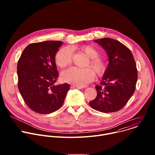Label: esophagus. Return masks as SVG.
I'll return each mask as SVG.
<instances>
[{
	"label": "esophagus",
	"mask_w": 155,
	"mask_h": 155,
	"mask_svg": "<svg viewBox=\"0 0 155 155\" xmlns=\"http://www.w3.org/2000/svg\"><path fill=\"white\" fill-rule=\"evenodd\" d=\"M71 88H72V89H79V90H81L82 87H80V86H77L76 85H74V84H72L71 86Z\"/></svg>",
	"instance_id": "34e87169"
}]
</instances>
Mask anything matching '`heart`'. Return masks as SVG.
<instances>
[{"mask_svg": "<svg viewBox=\"0 0 155 155\" xmlns=\"http://www.w3.org/2000/svg\"><path fill=\"white\" fill-rule=\"evenodd\" d=\"M82 51L91 59L90 65L99 75L103 74L106 70V65L104 60L97 58L99 51L91 46H84ZM73 50L71 47H64L59 50L55 56L56 64L60 68H64L71 64ZM62 80L77 86L83 87L91 82L94 78V73L91 68L81 69L72 67L63 71L61 74Z\"/></svg>", "mask_w": 155, "mask_h": 155, "instance_id": "b5f03b06", "label": "heart"}]
</instances>
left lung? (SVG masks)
Listing matches in <instances>:
<instances>
[{"label":"left lung","instance_id":"8db88e82","mask_svg":"<svg viewBox=\"0 0 155 155\" xmlns=\"http://www.w3.org/2000/svg\"><path fill=\"white\" fill-rule=\"evenodd\" d=\"M106 51L108 64L100 86H96L97 96L89 102L103 113L121 110L133 95L137 80L136 64L130 50L118 40L103 38L94 41Z\"/></svg>","mask_w":155,"mask_h":155}]
</instances>
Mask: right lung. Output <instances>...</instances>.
I'll use <instances>...</instances> for the list:
<instances>
[{"label":"right lung","mask_w":155,"mask_h":155,"mask_svg":"<svg viewBox=\"0 0 155 155\" xmlns=\"http://www.w3.org/2000/svg\"><path fill=\"white\" fill-rule=\"evenodd\" d=\"M62 43L60 41L31 43L18 62L19 91L26 105L38 114L56 111L70 90L68 83L54 84L59 75L55 56Z\"/></svg>","instance_id":"add662e5"}]
</instances>
